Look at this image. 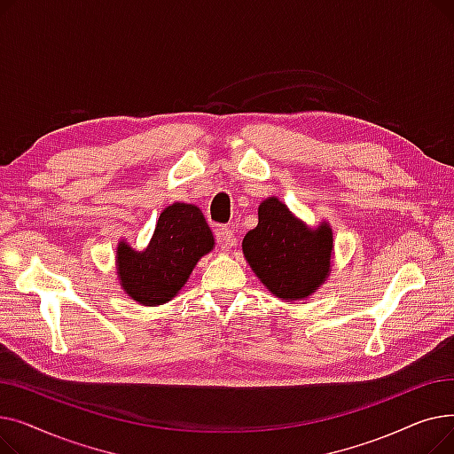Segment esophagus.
<instances>
[{"mask_svg": "<svg viewBox=\"0 0 454 454\" xmlns=\"http://www.w3.org/2000/svg\"><path fill=\"white\" fill-rule=\"evenodd\" d=\"M217 245L224 250L233 248L237 245V235L235 230L230 226H219L217 228Z\"/></svg>", "mask_w": 454, "mask_h": 454, "instance_id": "esophagus-1", "label": "esophagus"}]
</instances>
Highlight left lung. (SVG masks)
<instances>
[{
	"label": "left lung",
	"mask_w": 454,
	"mask_h": 454,
	"mask_svg": "<svg viewBox=\"0 0 454 454\" xmlns=\"http://www.w3.org/2000/svg\"><path fill=\"white\" fill-rule=\"evenodd\" d=\"M333 233L327 224L309 230L278 199L259 206V223L243 239L255 276L281 300L307 298L329 274Z\"/></svg>",
	"instance_id": "1"
}]
</instances>
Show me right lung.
Returning <instances> with one entry per match:
<instances>
[{
    "mask_svg": "<svg viewBox=\"0 0 454 454\" xmlns=\"http://www.w3.org/2000/svg\"><path fill=\"white\" fill-rule=\"evenodd\" d=\"M213 245L202 211L191 204H173L160 213L147 250L134 252L125 243L117 247L119 279L132 300L143 305L165 303Z\"/></svg>",
    "mask_w": 454,
    "mask_h": 454,
    "instance_id": "1",
    "label": "right lung"
}]
</instances>
